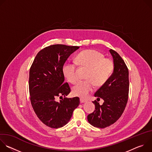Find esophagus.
I'll use <instances>...</instances> for the list:
<instances>
[{
    "label": "esophagus",
    "mask_w": 152,
    "mask_h": 152,
    "mask_svg": "<svg viewBox=\"0 0 152 152\" xmlns=\"http://www.w3.org/2000/svg\"><path fill=\"white\" fill-rule=\"evenodd\" d=\"M80 103H85V102H86V100L83 99H82V98H80Z\"/></svg>",
    "instance_id": "obj_1"
}]
</instances>
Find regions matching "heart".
I'll use <instances>...</instances> for the list:
<instances>
[{"mask_svg":"<svg viewBox=\"0 0 152 152\" xmlns=\"http://www.w3.org/2000/svg\"><path fill=\"white\" fill-rule=\"evenodd\" d=\"M76 60L78 64L89 69L86 77L88 80L78 82L73 88V93L81 97H85L92 92L94 83L97 86L103 85L110 78L114 67L112 59L104 58L102 53L95 50H86L80 52ZM62 71L69 82L75 84L77 82L75 64L66 63Z\"/></svg>","mask_w":152,"mask_h":152,"instance_id":"heart-1","label":"heart"}]
</instances>
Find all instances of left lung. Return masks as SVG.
<instances>
[{
    "label": "left lung",
    "instance_id": "left-lung-1",
    "mask_svg": "<svg viewBox=\"0 0 152 152\" xmlns=\"http://www.w3.org/2000/svg\"><path fill=\"white\" fill-rule=\"evenodd\" d=\"M110 52L114 61V71L110 78L95 93L97 100L102 99L103 103L100 105L96 100L93 113L87 116L88 122L98 128H105L116 122L126 107L129 95V70L119 55L113 49Z\"/></svg>",
    "mask_w": 152,
    "mask_h": 152
}]
</instances>
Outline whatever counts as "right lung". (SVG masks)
<instances>
[{"mask_svg": "<svg viewBox=\"0 0 152 152\" xmlns=\"http://www.w3.org/2000/svg\"><path fill=\"white\" fill-rule=\"evenodd\" d=\"M79 46L54 45L40 50L29 71L30 100L38 118L48 127L57 129L70 121L73 111L79 106L78 97L67 98L71 91L64 83V64ZM64 97L59 102L57 96Z\"/></svg>", "mask_w": 152, "mask_h": 152, "instance_id": "1", "label": "right lung"}]
</instances>
